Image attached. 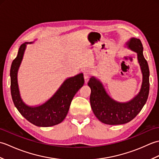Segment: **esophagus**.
Listing matches in <instances>:
<instances>
[{
  "mask_svg": "<svg viewBox=\"0 0 159 159\" xmlns=\"http://www.w3.org/2000/svg\"><path fill=\"white\" fill-rule=\"evenodd\" d=\"M91 71L89 70H85V71L83 72V76H84V79L85 80H87L89 78L90 75H91Z\"/></svg>",
  "mask_w": 159,
  "mask_h": 159,
  "instance_id": "34e87169",
  "label": "esophagus"
}]
</instances>
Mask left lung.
Listing matches in <instances>:
<instances>
[{"instance_id":"1","label":"left lung","mask_w":159,"mask_h":159,"mask_svg":"<svg viewBox=\"0 0 159 159\" xmlns=\"http://www.w3.org/2000/svg\"><path fill=\"white\" fill-rule=\"evenodd\" d=\"M126 46L137 52L138 63L142 73V83L139 92L130 100L120 102L109 96L102 83L96 78H90L87 85L91 89L90 103L93 112L101 122L109 125L124 124L135 117L146 104L149 94L150 71L145 59L143 48L140 39L132 38Z\"/></svg>"}]
</instances>
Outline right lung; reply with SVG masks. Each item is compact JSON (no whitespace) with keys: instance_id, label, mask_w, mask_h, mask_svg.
Instances as JSON below:
<instances>
[{"instance_id":"right-lung-1","label":"right lung","mask_w":159,"mask_h":159,"mask_svg":"<svg viewBox=\"0 0 159 159\" xmlns=\"http://www.w3.org/2000/svg\"><path fill=\"white\" fill-rule=\"evenodd\" d=\"M34 42H25L20 46L18 55L11 63L10 70L11 97L17 109L29 122L39 127L52 126L65 119L74 95L83 86L85 80L83 73L67 78L45 102L36 106L27 105L20 96L18 73L26 44H31Z\"/></svg>"}]
</instances>
